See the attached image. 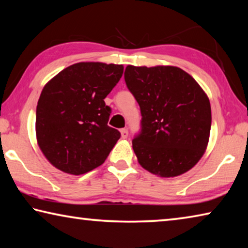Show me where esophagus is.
Instances as JSON below:
<instances>
[{"label": "esophagus", "mask_w": 248, "mask_h": 248, "mask_svg": "<svg viewBox=\"0 0 248 248\" xmlns=\"http://www.w3.org/2000/svg\"><path fill=\"white\" fill-rule=\"evenodd\" d=\"M120 133H121V138H123V139H127L128 134H129L127 129H121L120 130Z\"/></svg>", "instance_id": "esophagus-1"}]
</instances>
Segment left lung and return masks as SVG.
Returning a JSON list of instances; mask_svg holds the SVG:
<instances>
[{
	"mask_svg": "<svg viewBox=\"0 0 248 248\" xmlns=\"http://www.w3.org/2000/svg\"><path fill=\"white\" fill-rule=\"evenodd\" d=\"M124 81L141 109V132L132 141L139 164L159 177L191 170L204 154L211 129L204 91L171 65H128Z\"/></svg>",
	"mask_w": 248,
	"mask_h": 248,
	"instance_id": "8db88e82",
	"label": "left lung"
}]
</instances>
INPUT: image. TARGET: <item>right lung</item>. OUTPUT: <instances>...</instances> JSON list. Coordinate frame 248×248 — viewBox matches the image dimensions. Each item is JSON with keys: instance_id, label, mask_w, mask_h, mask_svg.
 <instances>
[{"instance_id": "obj_1", "label": "right lung", "mask_w": 248, "mask_h": 248, "mask_svg": "<svg viewBox=\"0 0 248 248\" xmlns=\"http://www.w3.org/2000/svg\"><path fill=\"white\" fill-rule=\"evenodd\" d=\"M123 64L78 62L46 84L37 105L36 137L56 169L82 175L102 165L120 138L107 124L104 99L119 82Z\"/></svg>"}]
</instances>
